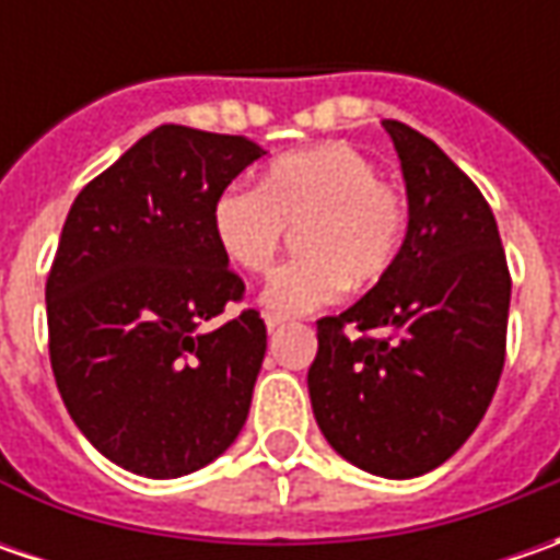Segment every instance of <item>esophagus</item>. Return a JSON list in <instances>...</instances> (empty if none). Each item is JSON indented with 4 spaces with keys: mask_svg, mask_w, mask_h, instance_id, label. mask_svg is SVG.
Wrapping results in <instances>:
<instances>
[{
    "mask_svg": "<svg viewBox=\"0 0 560 560\" xmlns=\"http://www.w3.org/2000/svg\"><path fill=\"white\" fill-rule=\"evenodd\" d=\"M283 320H287V317H280V314H265V327H268V330H277V327H283Z\"/></svg>",
    "mask_w": 560,
    "mask_h": 560,
    "instance_id": "esophagus-1",
    "label": "esophagus"
}]
</instances>
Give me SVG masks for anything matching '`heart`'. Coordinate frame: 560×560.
<instances>
[{"mask_svg": "<svg viewBox=\"0 0 560 560\" xmlns=\"http://www.w3.org/2000/svg\"><path fill=\"white\" fill-rule=\"evenodd\" d=\"M299 230V252L270 273L261 305L299 317L334 305L346 287H374L396 265L408 208L349 142H320L268 164L258 186L230 184L211 202V236L230 265L265 273Z\"/></svg>", "mask_w": 560, "mask_h": 560, "instance_id": "heart-1", "label": "heart"}]
</instances>
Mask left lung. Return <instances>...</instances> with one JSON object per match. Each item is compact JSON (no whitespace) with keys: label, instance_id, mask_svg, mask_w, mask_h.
Returning a JSON list of instances; mask_svg holds the SVG:
<instances>
[{"label":"left lung","instance_id":"obj_1","mask_svg":"<svg viewBox=\"0 0 560 560\" xmlns=\"http://www.w3.org/2000/svg\"><path fill=\"white\" fill-rule=\"evenodd\" d=\"M383 127L401 162L408 230L374 290L317 320L308 393L336 455L411 480L448 462L483 420L505 364L511 277L474 180L408 124Z\"/></svg>","mask_w":560,"mask_h":560}]
</instances>
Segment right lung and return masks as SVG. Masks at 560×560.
I'll list each match as a JSON object with an SVG mask.
<instances>
[{"label":"right lung","instance_id":"right-lung-1","mask_svg":"<svg viewBox=\"0 0 560 560\" xmlns=\"http://www.w3.org/2000/svg\"><path fill=\"white\" fill-rule=\"evenodd\" d=\"M265 155L162 124L80 189L46 280L49 358L80 433L130 474L174 480L236 442L265 361L258 312L221 324L243 280L211 202Z\"/></svg>","mask_w":560,"mask_h":560}]
</instances>
